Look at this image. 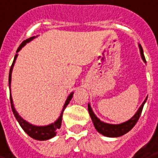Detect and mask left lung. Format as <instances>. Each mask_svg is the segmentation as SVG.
Listing matches in <instances>:
<instances>
[{
	"label": "left lung",
	"mask_w": 158,
	"mask_h": 158,
	"mask_svg": "<svg viewBox=\"0 0 158 158\" xmlns=\"http://www.w3.org/2000/svg\"><path fill=\"white\" fill-rule=\"evenodd\" d=\"M139 51H140V54H141V57H142L143 62L146 63L144 56H143V48L140 44H139ZM146 101H147V97L145 98V100L143 102L142 105L139 106V108L136 112V114L130 119H128L127 121H125V122L120 123V124H109V123L102 121L94 114L89 103L88 104V109H89V113L91 119H92V121L94 123V126L96 131L99 133L106 136V137H109V138H117V137L125 135L126 133H127L129 131H131V129L133 128V127L136 125V123L138 122V120H139L140 114H141L142 110H143V105L146 102Z\"/></svg>",
	"instance_id": "obj_1"
}]
</instances>
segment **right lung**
<instances>
[{
	"mask_svg": "<svg viewBox=\"0 0 158 158\" xmlns=\"http://www.w3.org/2000/svg\"><path fill=\"white\" fill-rule=\"evenodd\" d=\"M35 38V36L31 37V38H29L27 39V40L23 41L22 44H20L16 52V55L15 56V59H14V62L12 64V66L10 68V71H9V77H8V84H9V92H10V102H11V107H12V111L14 113V115L15 117L17 119V121L19 122V126L21 127L23 130L25 131L26 133H27L28 135L30 136L32 139H36V140H40V141H43V140H48V139H52L53 137H55L56 134L58 131V129H60L61 125H62V118H63V113L64 111L65 107L68 106V104L69 103V102L71 101V99L73 97V94L70 93L69 94V96L66 99L65 101V103L64 106H63V109H62V112H61L60 116L58 117V118L56 119L55 122L52 123L50 125H47V126H35V125H32L31 123L27 122V120H25L24 118L20 116L19 114V113L16 111L15 107V105H14V101H13V98H12V95H11V79H12V72H13V69H14V66H15V61H16V58L18 56V52L22 49L27 43L31 42V40H33Z\"/></svg>",
	"mask_w": 158,
	"mask_h": 158,
	"instance_id": "1",
	"label": "right lung"
}]
</instances>
